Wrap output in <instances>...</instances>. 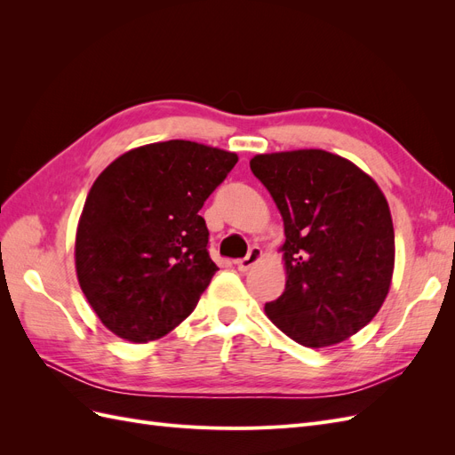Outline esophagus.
<instances>
[{
  "mask_svg": "<svg viewBox=\"0 0 455 455\" xmlns=\"http://www.w3.org/2000/svg\"><path fill=\"white\" fill-rule=\"evenodd\" d=\"M259 258H261V249H259V246H252L249 254H246L241 259H237V269L243 271V273L249 271L256 264V261H259Z\"/></svg>",
  "mask_w": 455,
  "mask_h": 455,
  "instance_id": "esophagus-1",
  "label": "esophagus"
}]
</instances>
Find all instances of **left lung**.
Wrapping results in <instances>:
<instances>
[{
	"instance_id": "1",
	"label": "left lung",
	"mask_w": 455,
	"mask_h": 455,
	"mask_svg": "<svg viewBox=\"0 0 455 455\" xmlns=\"http://www.w3.org/2000/svg\"><path fill=\"white\" fill-rule=\"evenodd\" d=\"M284 222V292L266 304L279 330L306 347L347 339L374 319L395 267V229L378 184L324 149L251 159Z\"/></svg>"
}]
</instances>
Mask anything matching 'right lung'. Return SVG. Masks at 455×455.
<instances>
[{
    "instance_id": "right-lung-1",
    "label": "right lung",
    "mask_w": 455,
    "mask_h": 455,
    "mask_svg": "<svg viewBox=\"0 0 455 455\" xmlns=\"http://www.w3.org/2000/svg\"><path fill=\"white\" fill-rule=\"evenodd\" d=\"M237 156L189 140L136 148L96 178L76 235L81 291L127 341L169 334L218 271L199 211Z\"/></svg>"
}]
</instances>
